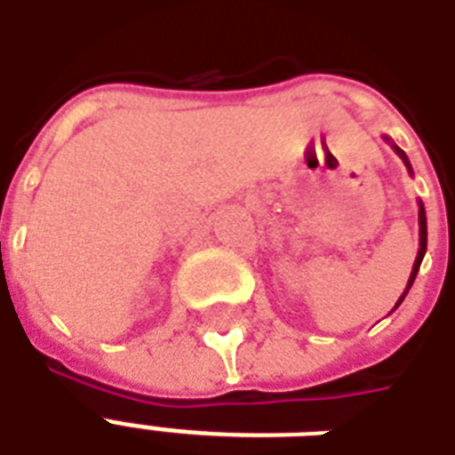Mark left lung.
Here are the masks:
<instances>
[{
  "mask_svg": "<svg viewBox=\"0 0 455 455\" xmlns=\"http://www.w3.org/2000/svg\"><path fill=\"white\" fill-rule=\"evenodd\" d=\"M385 140L390 143L392 148H395V153H397V156L402 158V163L407 165V172H410V175H414V172H411V165H410V158H407V153H404L402 148H397V146L392 143V139H387V136H385ZM424 253H427V212H424V204H421V199H419V251H417V258H414V266H411L407 287H404V292H402V297L397 299V305L392 307V312H395V309L402 305V299H404V297H407V292H410L411 283H414V277H417V273H419V266H421V260H424Z\"/></svg>",
  "mask_w": 455,
  "mask_h": 455,
  "instance_id": "left-lung-1",
  "label": "left lung"
}]
</instances>
